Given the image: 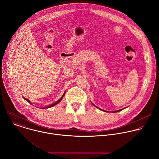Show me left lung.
Returning a JSON list of instances; mask_svg holds the SVG:
<instances>
[{
  "label": "left lung",
  "instance_id": "1",
  "mask_svg": "<svg viewBox=\"0 0 159 159\" xmlns=\"http://www.w3.org/2000/svg\"><path fill=\"white\" fill-rule=\"evenodd\" d=\"M96 107V106H95ZM97 108H98V107H97ZM100 110H101V109H100ZM122 110H123V109H121V110H117V111H114V113H115V112H118V111H121ZM102 110V111H104V110ZM106 111V112H108L107 111Z\"/></svg>",
  "mask_w": 159,
  "mask_h": 159
}]
</instances>
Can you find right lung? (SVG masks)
<instances>
[{
	"mask_svg": "<svg viewBox=\"0 0 159 159\" xmlns=\"http://www.w3.org/2000/svg\"><path fill=\"white\" fill-rule=\"evenodd\" d=\"M65 93H66V92H64V93L63 94V95H62V97L57 101V102H56V103H53V104H52V105H49V106H48V107H46V108H51V107H54V106H55L56 105H57L59 102H60L61 100H62V98H63V97L64 96V95H65ZM24 99L25 100H26L28 102H29L30 103V101H29V100H28V99H26V98H24Z\"/></svg>",
	"mask_w": 159,
	"mask_h": 159,
	"instance_id": "1",
	"label": "right lung"
}]
</instances>
